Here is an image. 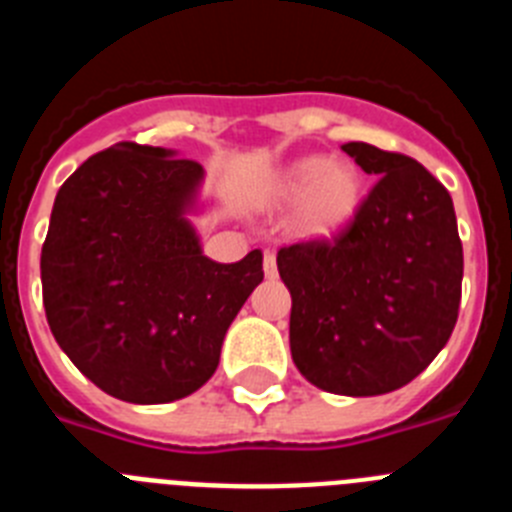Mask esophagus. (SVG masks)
I'll return each mask as SVG.
<instances>
[{
	"instance_id": "1",
	"label": "esophagus",
	"mask_w": 512,
	"mask_h": 512,
	"mask_svg": "<svg viewBox=\"0 0 512 512\" xmlns=\"http://www.w3.org/2000/svg\"><path fill=\"white\" fill-rule=\"evenodd\" d=\"M264 274L266 277H277V256H274V251L264 253Z\"/></svg>"
}]
</instances>
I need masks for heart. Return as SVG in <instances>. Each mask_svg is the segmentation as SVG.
Returning <instances> with one entry per match:
<instances>
[{"instance_id": "1", "label": "heart", "mask_w": 512, "mask_h": 512, "mask_svg": "<svg viewBox=\"0 0 512 512\" xmlns=\"http://www.w3.org/2000/svg\"><path fill=\"white\" fill-rule=\"evenodd\" d=\"M361 174L346 161L307 156L289 164L274 182V197L284 205L300 202L297 223L307 238H330L351 223L361 205Z\"/></svg>"}]
</instances>
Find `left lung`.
Returning <instances> with one entry per match:
<instances>
[{
  "label": "left lung",
  "instance_id": "left-lung-1",
  "mask_svg": "<svg viewBox=\"0 0 512 512\" xmlns=\"http://www.w3.org/2000/svg\"><path fill=\"white\" fill-rule=\"evenodd\" d=\"M341 148L377 184L336 238L279 248L277 266L302 377L333 395L372 397L413 382L446 346L464 251L451 194L431 171L369 143Z\"/></svg>",
  "mask_w": 512,
  "mask_h": 512
}]
</instances>
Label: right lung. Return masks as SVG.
I'll use <instances>...</instances> for the list:
<instances>
[{
	"label": "right lung",
	"instance_id": "obj_1",
	"mask_svg": "<svg viewBox=\"0 0 512 512\" xmlns=\"http://www.w3.org/2000/svg\"><path fill=\"white\" fill-rule=\"evenodd\" d=\"M202 166L117 143L58 189L40 253L45 318L99 390L135 405L192 395L215 374L230 323L264 279V256L202 253L187 215Z\"/></svg>",
	"mask_w": 512,
	"mask_h": 512
}]
</instances>
